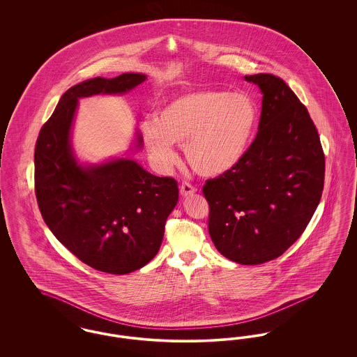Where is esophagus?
Segmentation results:
<instances>
[{
  "label": "esophagus",
  "instance_id": "34e87169",
  "mask_svg": "<svg viewBox=\"0 0 357 357\" xmlns=\"http://www.w3.org/2000/svg\"><path fill=\"white\" fill-rule=\"evenodd\" d=\"M195 191H197V188L192 186L191 183L182 182V185H181V194H182L183 197H190V195H192Z\"/></svg>",
  "mask_w": 357,
  "mask_h": 357
}]
</instances>
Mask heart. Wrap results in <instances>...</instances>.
<instances>
[{
    "mask_svg": "<svg viewBox=\"0 0 357 357\" xmlns=\"http://www.w3.org/2000/svg\"><path fill=\"white\" fill-rule=\"evenodd\" d=\"M258 120V107L250 95L197 89L166 102L155 120L143 124V139L160 167L175 163L172 144H183L192 170L202 176H218L242 160Z\"/></svg>",
    "mask_w": 357,
    "mask_h": 357,
    "instance_id": "obj_1",
    "label": "heart"
}]
</instances>
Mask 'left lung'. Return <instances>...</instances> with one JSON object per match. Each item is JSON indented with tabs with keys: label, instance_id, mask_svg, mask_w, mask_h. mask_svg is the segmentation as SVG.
Instances as JSON below:
<instances>
[{
	"label": "left lung",
	"instance_id": "obj_1",
	"mask_svg": "<svg viewBox=\"0 0 357 357\" xmlns=\"http://www.w3.org/2000/svg\"><path fill=\"white\" fill-rule=\"evenodd\" d=\"M259 86L258 132L233 170L207 179L208 233L226 258L259 265L284 255L320 204L325 156L305 105L272 73L245 76Z\"/></svg>",
	"mask_w": 357,
	"mask_h": 357
}]
</instances>
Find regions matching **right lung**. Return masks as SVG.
Wrapping results in <instances>:
<instances>
[{"mask_svg":"<svg viewBox=\"0 0 357 357\" xmlns=\"http://www.w3.org/2000/svg\"><path fill=\"white\" fill-rule=\"evenodd\" d=\"M146 79L123 73L70 86L36 142L34 191L41 215L72 255L99 272L127 274L153 259L179 190L174 178L155 176L131 159L79 166L70 126L77 99L124 93Z\"/></svg>","mask_w":357,"mask_h":357,"instance_id":"obj_1","label":"right lung"}]
</instances>
